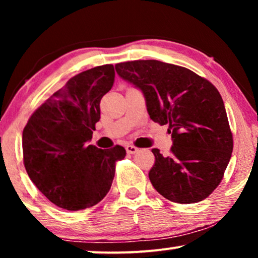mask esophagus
<instances>
[{"mask_svg": "<svg viewBox=\"0 0 258 258\" xmlns=\"http://www.w3.org/2000/svg\"><path fill=\"white\" fill-rule=\"evenodd\" d=\"M125 150H126V153L128 154H132V155H134V154H136L137 151H139V149H137L136 147H134V146H132V144H128V146L125 147Z\"/></svg>", "mask_w": 258, "mask_h": 258, "instance_id": "1", "label": "esophagus"}]
</instances>
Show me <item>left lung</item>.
Wrapping results in <instances>:
<instances>
[{
	"label": "left lung",
	"instance_id": "8db88e82",
	"mask_svg": "<svg viewBox=\"0 0 258 258\" xmlns=\"http://www.w3.org/2000/svg\"><path fill=\"white\" fill-rule=\"evenodd\" d=\"M115 69L142 91L150 118L169 124L171 154L153 149L151 184L176 203L207 199L223 178L234 147L218 90L191 70L156 59L117 63Z\"/></svg>",
	"mask_w": 258,
	"mask_h": 258
}]
</instances>
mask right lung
Returning <instances> with one entry per match:
<instances>
[{
	"instance_id": "right-lung-1",
	"label": "right lung",
	"mask_w": 258,
	"mask_h": 258,
	"mask_svg": "<svg viewBox=\"0 0 258 258\" xmlns=\"http://www.w3.org/2000/svg\"><path fill=\"white\" fill-rule=\"evenodd\" d=\"M115 81L112 64L70 79L30 116L22 134L23 162L36 188L55 206L77 211L97 204L110 190L115 162L125 149L88 144L100 121L101 98Z\"/></svg>"
}]
</instances>
